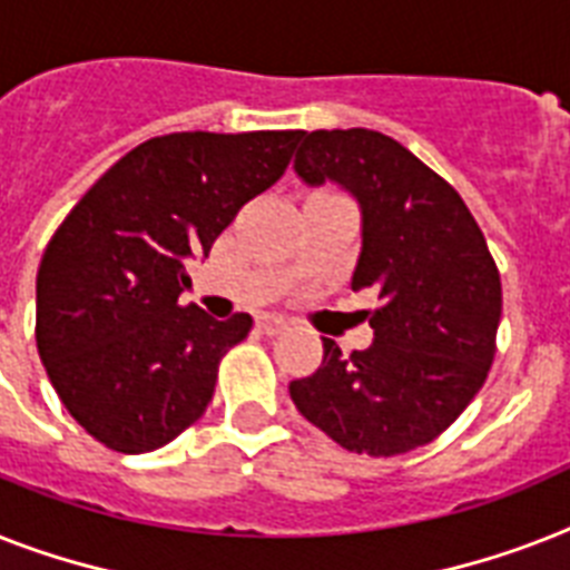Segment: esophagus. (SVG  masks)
<instances>
[{"label":"esophagus","instance_id":"obj_1","mask_svg":"<svg viewBox=\"0 0 570 570\" xmlns=\"http://www.w3.org/2000/svg\"><path fill=\"white\" fill-rule=\"evenodd\" d=\"M257 331L266 333V336H277V333L286 331V318L275 316V313H263V316H257Z\"/></svg>","mask_w":570,"mask_h":570}]
</instances>
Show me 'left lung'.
Wrapping results in <instances>:
<instances>
[{
    "label": "left lung",
    "instance_id": "left-lung-1",
    "mask_svg": "<svg viewBox=\"0 0 570 570\" xmlns=\"http://www.w3.org/2000/svg\"><path fill=\"white\" fill-rule=\"evenodd\" d=\"M295 175L357 198L363 248L351 289H374V342L289 383L298 413L345 451L395 456L448 430L485 383L501 325V275L460 193L368 128L298 131Z\"/></svg>",
    "mask_w": 570,
    "mask_h": 570
}]
</instances>
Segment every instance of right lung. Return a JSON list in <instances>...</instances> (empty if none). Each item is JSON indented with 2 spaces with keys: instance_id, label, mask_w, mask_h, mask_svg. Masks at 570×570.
Masks as SVG:
<instances>
[{
  "instance_id": "right-lung-1",
  "label": "right lung",
  "mask_w": 570,
  "mask_h": 570,
  "mask_svg": "<svg viewBox=\"0 0 570 570\" xmlns=\"http://www.w3.org/2000/svg\"><path fill=\"white\" fill-rule=\"evenodd\" d=\"M298 131H180L140 142L85 193L37 269V351L69 415L119 453L205 413L252 316L180 307L187 263L286 173Z\"/></svg>"
}]
</instances>
